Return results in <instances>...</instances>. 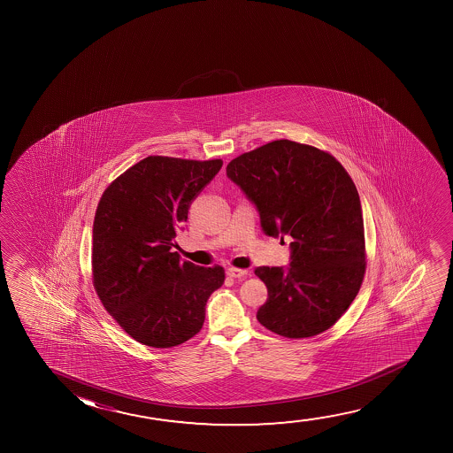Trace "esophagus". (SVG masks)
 Instances as JSON below:
<instances>
[{
	"label": "esophagus",
	"instance_id": "obj_1",
	"mask_svg": "<svg viewBox=\"0 0 453 453\" xmlns=\"http://www.w3.org/2000/svg\"><path fill=\"white\" fill-rule=\"evenodd\" d=\"M227 275L232 279H242L244 275H248L246 269H238V267H229L227 269Z\"/></svg>",
	"mask_w": 453,
	"mask_h": 453
}]
</instances>
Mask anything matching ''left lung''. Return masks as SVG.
<instances>
[{
	"label": "left lung",
	"instance_id": "left-lung-1",
	"mask_svg": "<svg viewBox=\"0 0 453 453\" xmlns=\"http://www.w3.org/2000/svg\"><path fill=\"white\" fill-rule=\"evenodd\" d=\"M227 176L260 211L269 236H291V266H260L266 285L258 322L304 339L331 328L353 303L365 275L359 193L323 150L280 139L227 164Z\"/></svg>",
	"mask_w": 453,
	"mask_h": 453
}]
</instances>
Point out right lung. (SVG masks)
Instances as JSON below:
<instances>
[{
    "mask_svg": "<svg viewBox=\"0 0 453 453\" xmlns=\"http://www.w3.org/2000/svg\"><path fill=\"white\" fill-rule=\"evenodd\" d=\"M221 159L149 156L106 187L93 226V285L134 341L172 348L198 334L205 303L224 283L221 266L180 261L176 230Z\"/></svg>",
    "mask_w": 453,
    "mask_h": 453,
    "instance_id": "right-lung-1",
    "label": "right lung"
}]
</instances>
